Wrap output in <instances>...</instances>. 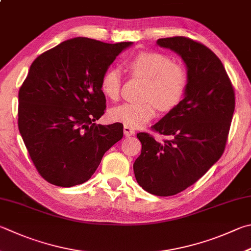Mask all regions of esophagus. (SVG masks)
I'll use <instances>...</instances> for the list:
<instances>
[{
  "mask_svg": "<svg viewBox=\"0 0 251 251\" xmlns=\"http://www.w3.org/2000/svg\"><path fill=\"white\" fill-rule=\"evenodd\" d=\"M124 135L126 137H129V136L135 135V130L129 126H124Z\"/></svg>",
  "mask_w": 251,
  "mask_h": 251,
  "instance_id": "34e87169",
  "label": "esophagus"
}]
</instances>
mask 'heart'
Wrapping results in <instances>:
<instances>
[{
    "instance_id": "1",
    "label": "heart",
    "mask_w": 251,
    "mask_h": 251,
    "mask_svg": "<svg viewBox=\"0 0 251 251\" xmlns=\"http://www.w3.org/2000/svg\"><path fill=\"white\" fill-rule=\"evenodd\" d=\"M128 67L134 75L147 80L145 103H124L110 111L111 120L125 126L138 128L156 116V105L161 111H170L183 100L188 88V75L166 54L144 51L130 59ZM121 72L108 68L101 79V90L106 98L116 100L120 95Z\"/></svg>"
}]
</instances>
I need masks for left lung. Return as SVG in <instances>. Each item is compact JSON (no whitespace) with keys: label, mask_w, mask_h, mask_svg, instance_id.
I'll return each instance as SVG.
<instances>
[{"label":"left lung","mask_w":251,"mask_h":251,"mask_svg":"<svg viewBox=\"0 0 251 251\" xmlns=\"http://www.w3.org/2000/svg\"><path fill=\"white\" fill-rule=\"evenodd\" d=\"M157 45L181 57L188 88L183 100L152 126L169 140L159 143L147 133L137 134L141 153L134 173L145 191L170 197L195 183L222 157L235 93L222 61L206 46L181 36L158 39Z\"/></svg>","instance_id":"obj_1"}]
</instances>
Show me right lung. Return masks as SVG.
<instances>
[{
    "instance_id": "right-lung-1",
    "label": "right lung",
    "mask_w": 251,
    "mask_h": 251,
    "mask_svg": "<svg viewBox=\"0 0 251 251\" xmlns=\"http://www.w3.org/2000/svg\"><path fill=\"white\" fill-rule=\"evenodd\" d=\"M131 45L76 37L31 63L18 92V129L36 169L49 183H84L122 139L121 123L94 122L106 107L102 75Z\"/></svg>"
}]
</instances>
